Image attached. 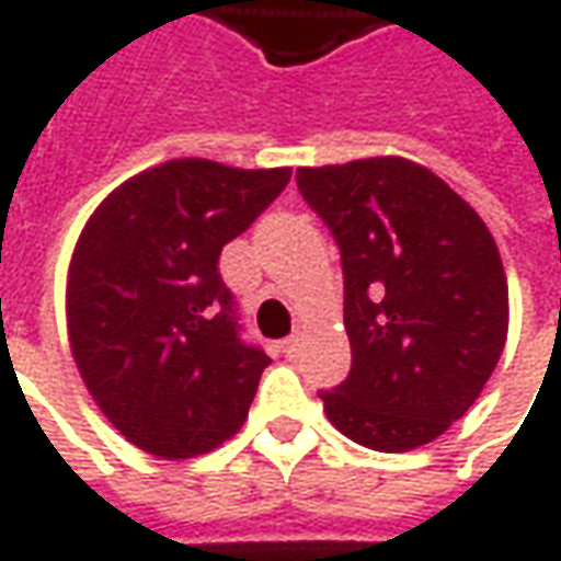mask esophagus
<instances>
[{
    "mask_svg": "<svg viewBox=\"0 0 561 561\" xmlns=\"http://www.w3.org/2000/svg\"><path fill=\"white\" fill-rule=\"evenodd\" d=\"M297 348H300V334H291L282 340V352H285L288 358H291V355H297Z\"/></svg>",
    "mask_w": 561,
    "mask_h": 561,
    "instance_id": "obj_1",
    "label": "esophagus"
}]
</instances>
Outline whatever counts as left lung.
Masks as SVG:
<instances>
[{
  "instance_id": "left-lung-1",
  "label": "left lung",
  "mask_w": 561,
  "mask_h": 561,
  "mask_svg": "<svg viewBox=\"0 0 561 561\" xmlns=\"http://www.w3.org/2000/svg\"><path fill=\"white\" fill-rule=\"evenodd\" d=\"M343 267L352 367L324 413L348 440L403 453L431 444L483 391L507 340L499 249L444 179L403 158L297 170Z\"/></svg>"
}]
</instances>
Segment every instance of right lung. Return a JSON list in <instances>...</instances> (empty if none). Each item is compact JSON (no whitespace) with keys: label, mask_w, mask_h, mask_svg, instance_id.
Instances as JSON below:
<instances>
[{"label":"right lung","mask_w":561,"mask_h":561,"mask_svg":"<svg viewBox=\"0 0 561 561\" xmlns=\"http://www.w3.org/2000/svg\"><path fill=\"white\" fill-rule=\"evenodd\" d=\"M291 170L167 160L100 203L72 254L66 316L84 386L130 444L191 458L249 416L267 352L242 336L218 257Z\"/></svg>","instance_id":"1"}]
</instances>
